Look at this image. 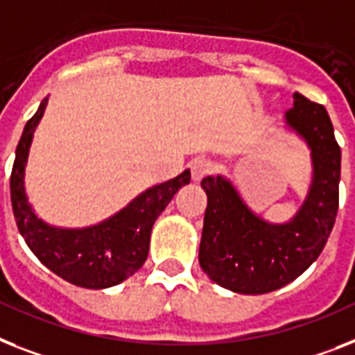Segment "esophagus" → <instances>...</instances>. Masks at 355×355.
<instances>
[{
	"instance_id": "obj_1",
	"label": "esophagus",
	"mask_w": 355,
	"mask_h": 355,
	"mask_svg": "<svg viewBox=\"0 0 355 355\" xmlns=\"http://www.w3.org/2000/svg\"><path fill=\"white\" fill-rule=\"evenodd\" d=\"M212 172V163L207 159H196L192 165H190V174H192V181L199 183V181L207 178V175Z\"/></svg>"
}]
</instances>
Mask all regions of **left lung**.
I'll use <instances>...</instances> for the list:
<instances>
[{
    "instance_id": "left-lung-1",
    "label": "left lung",
    "mask_w": 355,
    "mask_h": 355,
    "mask_svg": "<svg viewBox=\"0 0 355 355\" xmlns=\"http://www.w3.org/2000/svg\"><path fill=\"white\" fill-rule=\"evenodd\" d=\"M283 127L310 150L312 178L297 212L272 223L248 207L227 175L201 181L207 192L199 265L214 283L237 294H266L300 277L324 248L339 205L341 148L323 105L294 94Z\"/></svg>"
}]
</instances>
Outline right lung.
I'll list each match as a JSON object with an SVG mask.
<instances>
[{
	"mask_svg": "<svg viewBox=\"0 0 355 355\" xmlns=\"http://www.w3.org/2000/svg\"><path fill=\"white\" fill-rule=\"evenodd\" d=\"M46 103L49 96L26 121L16 148L10 199L17 228L34 256L55 276L83 288H110L136 274L146 261L152 227L175 192L190 183V171L146 189L119 212L90 227L46 223L34 210L25 189L28 152Z\"/></svg>",
	"mask_w": 355,
	"mask_h": 355,
	"instance_id": "obj_1",
	"label": "right lung"
}]
</instances>
